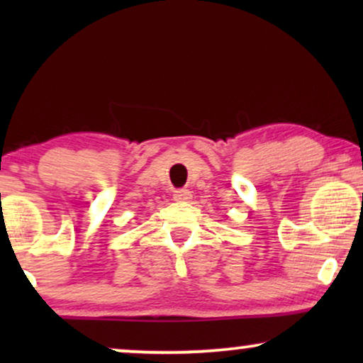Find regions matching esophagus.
I'll return each mask as SVG.
<instances>
[{"label": "esophagus", "instance_id": "obj_1", "mask_svg": "<svg viewBox=\"0 0 363 363\" xmlns=\"http://www.w3.org/2000/svg\"><path fill=\"white\" fill-rule=\"evenodd\" d=\"M173 198H175V201H190L191 191L186 190V188H182V190H177L173 193Z\"/></svg>", "mask_w": 363, "mask_h": 363}]
</instances>
